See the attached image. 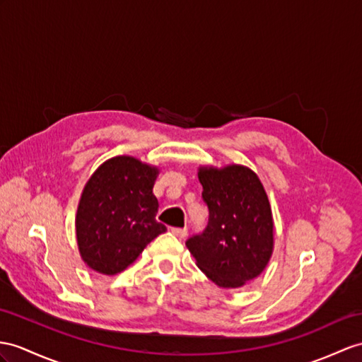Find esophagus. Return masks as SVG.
<instances>
[{
    "mask_svg": "<svg viewBox=\"0 0 362 362\" xmlns=\"http://www.w3.org/2000/svg\"><path fill=\"white\" fill-rule=\"evenodd\" d=\"M172 233L175 236H178V238H184V236L187 235V228L186 227H173L172 228Z\"/></svg>",
    "mask_w": 362,
    "mask_h": 362,
    "instance_id": "esophagus-1",
    "label": "esophagus"
}]
</instances>
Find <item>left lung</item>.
<instances>
[{
  "label": "left lung",
  "instance_id": "obj_1",
  "mask_svg": "<svg viewBox=\"0 0 362 362\" xmlns=\"http://www.w3.org/2000/svg\"><path fill=\"white\" fill-rule=\"evenodd\" d=\"M209 223L186 241L198 267L219 287H241L266 269L273 252L269 198L244 165L202 167L198 173Z\"/></svg>",
  "mask_w": 362,
  "mask_h": 362
}]
</instances>
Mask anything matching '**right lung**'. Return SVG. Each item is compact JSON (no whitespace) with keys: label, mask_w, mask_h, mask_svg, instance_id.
Masks as SVG:
<instances>
[{"label":"right lung","mask_w":362,"mask_h":362,"mask_svg":"<svg viewBox=\"0 0 362 362\" xmlns=\"http://www.w3.org/2000/svg\"><path fill=\"white\" fill-rule=\"evenodd\" d=\"M156 167L115 156L98 167L79 201L76 240L83 261L103 275H117L167 228L156 221Z\"/></svg>","instance_id":"1"}]
</instances>
